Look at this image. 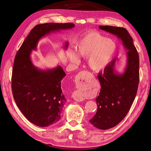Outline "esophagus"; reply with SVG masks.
<instances>
[{"label":"esophagus","mask_w":151,"mask_h":151,"mask_svg":"<svg viewBox=\"0 0 151 151\" xmlns=\"http://www.w3.org/2000/svg\"><path fill=\"white\" fill-rule=\"evenodd\" d=\"M74 98H75V100L77 101H83L85 100V97L81 95V92H79L78 91H76L75 96H74Z\"/></svg>","instance_id":"34e87169"}]
</instances>
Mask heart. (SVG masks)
<instances>
[{"label": "heart", "instance_id": "heart-1", "mask_svg": "<svg viewBox=\"0 0 151 151\" xmlns=\"http://www.w3.org/2000/svg\"><path fill=\"white\" fill-rule=\"evenodd\" d=\"M116 48L113 40L106 39L99 32L89 31L76 45V51L81 57H88L87 64L90 69L94 72H100L111 63ZM68 58L72 63H77L78 61V55L73 50L68 53Z\"/></svg>", "mask_w": 151, "mask_h": 151}]
</instances>
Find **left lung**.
Segmentation results:
<instances>
[{
    "mask_svg": "<svg viewBox=\"0 0 151 151\" xmlns=\"http://www.w3.org/2000/svg\"><path fill=\"white\" fill-rule=\"evenodd\" d=\"M99 29L116 36L127 50V66L123 73L114 69L117 58L112 60L98 78L101 88L96 101L97 111L91 123L97 129L106 130L118 124L132 106L139 83V57L133 39L122 27L99 26Z\"/></svg>",
    "mask_w": 151,
    "mask_h": 151,
    "instance_id": "1",
    "label": "left lung"
}]
</instances>
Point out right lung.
Here are the masks:
<instances>
[{"instance_id":"right-lung-1","label":"right lung","mask_w":151,"mask_h":151,"mask_svg":"<svg viewBox=\"0 0 151 151\" xmlns=\"http://www.w3.org/2000/svg\"><path fill=\"white\" fill-rule=\"evenodd\" d=\"M73 23L40 24L24 40L14 58L12 73V91L17 105L24 116L38 127H48L59 121L66 103L61 81L66 76L60 66L40 70L30 60L32 50L39 40L50 32L75 27ZM68 43L65 44V48Z\"/></svg>"}]
</instances>
